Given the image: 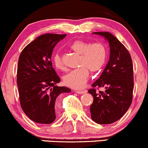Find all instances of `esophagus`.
Returning a JSON list of instances; mask_svg holds the SVG:
<instances>
[{
  "label": "esophagus",
  "mask_w": 148,
  "mask_h": 148,
  "mask_svg": "<svg viewBox=\"0 0 148 148\" xmlns=\"http://www.w3.org/2000/svg\"><path fill=\"white\" fill-rule=\"evenodd\" d=\"M76 93H78V94H84V93H86V92H87V90H79V91H76Z\"/></svg>",
  "instance_id": "34e87169"
}]
</instances>
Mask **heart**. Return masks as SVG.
<instances>
[{
  "instance_id": "b5f03b06",
  "label": "heart",
  "mask_w": 148,
  "mask_h": 148,
  "mask_svg": "<svg viewBox=\"0 0 148 148\" xmlns=\"http://www.w3.org/2000/svg\"><path fill=\"white\" fill-rule=\"evenodd\" d=\"M69 49L79 54V67L69 72L63 78L64 83L74 89H81L85 86L89 77V69L92 72L100 71L107 60L108 51L101 42H90L83 40H76L69 45ZM53 64L56 69L65 70L63 60L59 54L53 56Z\"/></svg>"
}]
</instances>
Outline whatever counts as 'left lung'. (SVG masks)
Wrapping results in <instances>:
<instances>
[{
	"label": "left lung",
	"instance_id": "8db88e82",
	"mask_svg": "<svg viewBox=\"0 0 148 148\" xmlns=\"http://www.w3.org/2000/svg\"><path fill=\"white\" fill-rule=\"evenodd\" d=\"M108 40L110 60L99 79L88 90L93 96L90 106L92 120L99 124H110L125 114L131 106L134 90V72L132 58L125 46L107 32H94ZM104 87V91H97Z\"/></svg>",
	"mask_w": 148,
	"mask_h": 148
}]
</instances>
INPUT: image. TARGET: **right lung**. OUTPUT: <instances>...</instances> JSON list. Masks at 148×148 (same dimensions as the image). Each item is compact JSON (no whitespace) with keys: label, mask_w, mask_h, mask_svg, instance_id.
<instances>
[{"label":"right lung","mask_w":148,"mask_h":148,"mask_svg":"<svg viewBox=\"0 0 148 148\" xmlns=\"http://www.w3.org/2000/svg\"><path fill=\"white\" fill-rule=\"evenodd\" d=\"M66 34H45L28 44L21 53L17 85L21 108L32 121L50 124L56 119L60 95L71 90L58 87L60 81L51 57L57 43Z\"/></svg>","instance_id":"add662e5"}]
</instances>
